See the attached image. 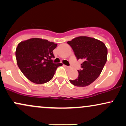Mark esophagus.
I'll return each mask as SVG.
<instances>
[{"label": "esophagus", "instance_id": "1", "mask_svg": "<svg viewBox=\"0 0 126 126\" xmlns=\"http://www.w3.org/2000/svg\"><path fill=\"white\" fill-rule=\"evenodd\" d=\"M65 67H66V68H67V69H69V68H70V67H69V66H65Z\"/></svg>", "mask_w": 126, "mask_h": 126}]
</instances>
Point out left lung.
Segmentation results:
<instances>
[{
	"label": "left lung",
	"mask_w": 126,
	"mask_h": 126,
	"mask_svg": "<svg viewBox=\"0 0 126 126\" xmlns=\"http://www.w3.org/2000/svg\"><path fill=\"white\" fill-rule=\"evenodd\" d=\"M71 46L78 60L82 59V70L72 85L79 87L89 85L98 78L107 60V48L105 44L92 37L80 36L67 41Z\"/></svg>",
	"instance_id": "left-lung-1"
}]
</instances>
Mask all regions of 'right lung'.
<instances>
[{
    "label": "right lung",
    "mask_w": 126,
    "mask_h": 126,
    "mask_svg": "<svg viewBox=\"0 0 126 126\" xmlns=\"http://www.w3.org/2000/svg\"><path fill=\"white\" fill-rule=\"evenodd\" d=\"M57 46L53 42L39 38L19 43L15 52L17 64L30 81L42 84L53 79L56 69L63 64L53 63V50Z\"/></svg>",
    "instance_id": "add662e5"
}]
</instances>
